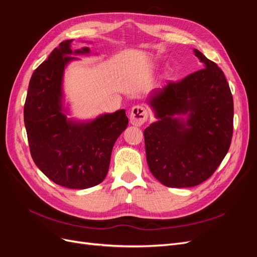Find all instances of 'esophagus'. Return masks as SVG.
Listing matches in <instances>:
<instances>
[{"label": "esophagus", "mask_w": 257, "mask_h": 257, "mask_svg": "<svg viewBox=\"0 0 257 257\" xmlns=\"http://www.w3.org/2000/svg\"><path fill=\"white\" fill-rule=\"evenodd\" d=\"M148 119V111L142 105H137L132 108L130 113V122L135 126H141Z\"/></svg>", "instance_id": "1"}]
</instances>
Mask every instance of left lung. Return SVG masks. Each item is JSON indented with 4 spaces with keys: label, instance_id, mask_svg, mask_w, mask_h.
<instances>
[{
    "label": "left lung",
    "instance_id": "obj_1",
    "mask_svg": "<svg viewBox=\"0 0 257 257\" xmlns=\"http://www.w3.org/2000/svg\"><path fill=\"white\" fill-rule=\"evenodd\" d=\"M205 68L181 81H168L148 98L158 121L144 131L151 174L169 188L206 181L226 155L234 121V102L222 69L199 50ZM186 115L187 119L181 118Z\"/></svg>",
    "mask_w": 257,
    "mask_h": 257
}]
</instances>
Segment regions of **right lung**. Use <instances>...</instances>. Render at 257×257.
I'll list each match as a JSON object with an SVG mask.
<instances>
[{
	"instance_id": "obj_1",
	"label": "right lung",
	"mask_w": 257,
	"mask_h": 257,
	"mask_svg": "<svg viewBox=\"0 0 257 257\" xmlns=\"http://www.w3.org/2000/svg\"><path fill=\"white\" fill-rule=\"evenodd\" d=\"M72 42H62L35 69L23 111L36 166L54 183L82 190L106 178L113 145L126 128L128 119L124 109L88 121L67 118L62 87L64 69L77 60L73 54L90 53L88 47L73 51Z\"/></svg>"
}]
</instances>
